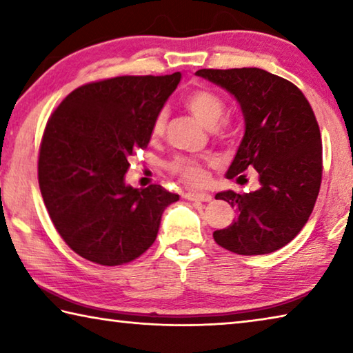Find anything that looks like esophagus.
Wrapping results in <instances>:
<instances>
[{
  "label": "esophagus",
  "mask_w": 353,
  "mask_h": 353,
  "mask_svg": "<svg viewBox=\"0 0 353 353\" xmlns=\"http://www.w3.org/2000/svg\"><path fill=\"white\" fill-rule=\"evenodd\" d=\"M185 199L198 201V202H210L212 194H208V193H185Z\"/></svg>",
  "instance_id": "34e87169"
}]
</instances>
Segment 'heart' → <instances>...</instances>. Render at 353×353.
<instances>
[{
  "instance_id": "1",
  "label": "heart",
  "mask_w": 353,
  "mask_h": 353,
  "mask_svg": "<svg viewBox=\"0 0 353 353\" xmlns=\"http://www.w3.org/2000/svg\"><path fill=\"white\" fill-rule=\"evenodd\" d=\"M185 105L193 113V117L198 119L205 128L213 129L218 126V123L223 119L225 113L224 99L214 93L210 88L201 87L196 88L185 98ZM166 126V110H160L154 118L152 123V135L160 137L163 134ZM168 170L176 177L181 179L185 183L199 187L207 181L205 165L199 160L191 157H176L168 163Z\"/></svg>"
}]
</instances>
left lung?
Instances as JSON below:
<instances>
[{"label": "left lung", "instance_id": "left-lung-1", "mask_svg": "<svg viewBox=\"0 0 353 353\" xmlns=\"http://www.w3.org/2000/svg\"><path fill=\"white\" fill-rule=\"evenodd\" d=\"M232 93L244 117V137L227 179L255 170L260 187L250 193L221 191L236 208L227 229L214 230L221 248L263 255L283 248L307 224L322 179V145L312 105L294 83L260 68L196 71Z\"/></svg>", "mask_w": 353, "mask_h": 353}]
</instances>
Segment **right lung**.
Returning a JSON list of instances; mask_svg holds the SVG:
<instances>
[{"mask_svg": "<svg viewBox=\"0 0 353 353\" xmlns=\"http://www.w3.org/2000/svg\"><path fill=\"white\" fill-rule=\"evenodd\" d=\"M118 76L85 83L65 98L40 143L39 185L59 235L77 255L103 266L139 259L157 238L163 210L179 194L124 182L129 157L146 149L152 123L181 82Z\"/></svg>", "mask_w": 353, "mask_h": 353, "instance_id": "1", "label": "right lung"}]
</instances>
